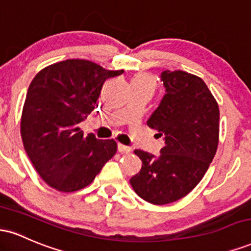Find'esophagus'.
<instances>
[{
  "label": "esophagus",
  "instance_id": "obj_1",
  "mask_svg": "<svg viewBox=\"0 0 251 251\" xmlns=\"http://www.w3.org/2000/svg\"><path fill=\"white\" fill-rule=\"evenodd\" d=\"M118 151H119L120 153H129V152H131V148L123 145V144H118Z\"/></svg>",
  "mask_w": 251,
  "mask_h": 251
}]
</instances>
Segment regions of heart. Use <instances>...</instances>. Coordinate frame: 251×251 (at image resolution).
Returning a JSON list of instances; mask_svg holds the SVG:
<instances>
[{
	"instance_id": "b5f03b06",
	"label": "heart",
	"mask_w": 251,
	"mask_h": 251,
	"mask_svg": "<svg viewBox=\"0 0 251 251\" xmlns=\"http://www.w3.org/2000/svg\"><path fill=\"white\" fill-rule=\"evenodd\" d=\"M131 82L143 83V85L149 86V87L151 88L152 91H153L154 87H155L154 79L151 75H148V74H138V75H135L133 79L131 80Z\"/></svg>"
}]
</instances>
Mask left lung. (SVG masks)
Masks as SVG:
<instances>
[{
  "label": "left lung",
  "mask_w": 251,
  "mask_h": 251,
  "mask_svg": "<svg viewBox=\"0 0 251 251\" xmlns=\"http://www.w3.org/2000/svg\"><path fill=\"white\" fill-rule=\"evenodd\" d=\"M165 96L148 120L163 137L158 157L134 150L142 170L129 179L135 194L164 205L196 188L214 159L220 133V109L201 77L183 71L160 74Z\"/></svg>",
  "instance_id": "8db88e82"
}]
</instances>
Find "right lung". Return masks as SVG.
Segmentation results:
<instances>
[{"label":"right lung","instance_id":"1","mask_svg":"<svg viewBox=\"0 0 251 251\" xmlns=\"http://www.w3.org/2000/svg\"><path fill=\"white\" fill-rule=\"evenodd\" d=\"M123 73L72 59L43 68L30 82L21 137L37 174L51 188L62 192L85 188L116 154L113 139L85 137L77 125L96 107L103 82Z\"/></svg>","mask_w":251,"mask_h":251}]
</instances>
